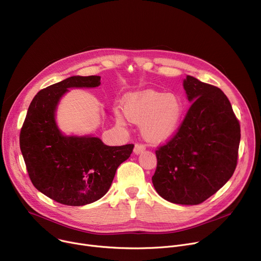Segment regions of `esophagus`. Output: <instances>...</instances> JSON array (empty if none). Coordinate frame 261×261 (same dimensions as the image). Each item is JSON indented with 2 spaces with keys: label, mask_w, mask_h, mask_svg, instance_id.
Masks as SVG:
<instances>
[{
  "label": "esophagus",
  "mask_w": 261,
  "mask_h": 261,
  "mask_svg": "<svg viewBox=\"0 0 261 261\" xmlns=\"http://www.w3.org/2000/svg\"><path fill=\"white\" fill-rule=\"evenodd\" d=\"M143 151H144V146H143L142 144H139V143L135 144L134 150H133V153H134L135 155H139V154H141Z\"/></svg>",
  "instance_id": "esophagus-1"
}]
</instances>
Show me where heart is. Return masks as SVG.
Masks as SVG:
<instances>
[{
  "instance_id": "obj_1",
  "label": "heart",
  "mask_w": 261,
  "mask_h": 261,
  "mask_svg": "<svg viewBox=\"0 0 261 261\" xmlns=\"http://www.w3.org/2000/svg\"><path fill=\"white\" fill-rule=\"evenodd\" d=\"M123 111L129 121L141 124L140 130L145 140L158 144L170 139L178 130L184 104L174 94L146 90L129 94L124 99ZM116 119L120 124L125 123L120 110H116Z\"/></svg>"
}]
</instances>
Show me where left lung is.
I'll list each match as a JSON object with an SVG mask.
<instances>
[{
  "label": "left lung",
  "mask_w": 261,
  "mask_h": 261,
  "mask_svg": "<svg viewBox=\"0 0 261 261\" xmlns=\"http://www.w3.org/2000/svg\"><path fill=\"white\" fill-rule=\"evenodd\" d=\"M192 103L176 134L156 151L154 188L165 200L199 204L232 176L241 127L219 88L187 75L182 82Z\"/></svg>",
  "instance_id": "1"
}]
</instances>
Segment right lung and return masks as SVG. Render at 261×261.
Returning <instances> with one entry per match:
<instances>
[{
    "instance_id": "obj_1",
    "label": "right lung",
    "mask_w": 261,
    "mask_h": 261,
    "mask_svg": "<svg viewBox=\"0 0 261 261\" xmlns=\"http://www.w3.org/2000/svg\"><path fill=\"white\" fill-rule=\"evenodd\" d=\"M100 76H71L41 90L32 100L20 130V150L35 188L62 204L81 206L109 190L133 144L109 146L94 135H65L57 109L69 89L97 88Z\"/></svg>"
}]
</instances>
